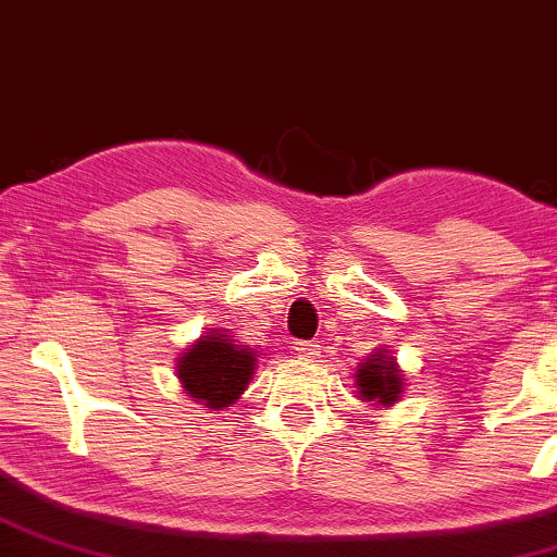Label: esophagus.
Segmentation results:
<instances>
[{"label":"esophagus","mask_w":557,"mask_h":557,"mask_svg":"<svg viewBox=\"0 0 557 557\" xmlns=\"http://www.w3.org/2000/svg\"><path fill=\"white\" fill-rule=\"evenodd\" d=\"M295 352L302 361H313L321 356V345L315 339H300V343H295Z\"/></svg>","instance_id":"34e87169"}]
</instances>
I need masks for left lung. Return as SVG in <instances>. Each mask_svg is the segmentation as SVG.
I'll list each match as a JSON object with an SVG mask.
<instances>
[{"instance_id":"8db88e82","label":"left lung","mask_w":557,"mask_h":557,"mask_svg":"<svg viewBox=\"0 0 557 557\" xmlns=\"http://www.w3.org/2000/svg\"><path fill=\"white\" fill-rule=\"evenodd\" d=\"M356 385L363 400H376V404L387 406V404H396L404 382H400L396 361L382 356V352H376L374 358H369L367 363H361V369H358L356 374Z\"/></svg>"}]
</instances>
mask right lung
Listing matches in <instances>:
<instances>
[{
  "label": "right lung",
  "mask_w": 557,
  "mask_h": 557,
  "mask_svg": "<svg viewBox=\"0 0 557 557\" xmlns=\"http://www.w3.org/2000/svg\"><path fill=\"white\" fill-rule=\"evenodd\" d=\"M183 387L207 409H223L244 393L255 374V356L228 334L212 332L199 339L177 363Z\"/></svg>",
  "instance_id": "1"
}]
</instances>
